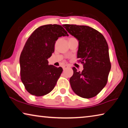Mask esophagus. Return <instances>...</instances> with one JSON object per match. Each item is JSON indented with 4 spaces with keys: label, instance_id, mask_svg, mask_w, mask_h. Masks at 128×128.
Here are the masks:
<instances>
[{
    "label": "esophagus",
    "instance_id": "34e87169",
    "mask_svg": "<svg viewBox=\"0 0 128 128\" xmlns=\"http://www.w3.org/2000/svg\"><path fill=\"white\" fill-rule=\"evenodd\" d=\"M70 68V66H68V65H66V66H63V69H66V68Z\"/></svg>",
    "mask_w": 128,
    "mask_h": 128
}]
</instances>
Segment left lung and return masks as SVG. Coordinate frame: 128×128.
<instances>
[{"label":"left lung","instance_id":"8db88e82","mask_svg":"<svg viewBox=\"0 0 128 128\" xmlns=\"http://www.w3.org/2000/svg\"><path fill=\"white\" fill-rule=\"evenodd\" d=\"M64 27L78 40L77 58L84 67L82 72L72 68L71 88L82 98H93L106 85L111 70L107 41L100 32L88 26L65 24Z\"/></svg>","mask_w":128,"mask_h":128}]
</instances>
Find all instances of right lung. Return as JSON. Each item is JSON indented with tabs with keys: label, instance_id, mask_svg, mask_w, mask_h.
I'll list each match as a JSON object with an SVG mask.
<instances>
[{
	"label": "right lung",
	"instance_id": "right-lung-1",
	"mask_svg": "<svg viewBox=\"0 0 128 128\" xmlns=\"http://www.w3.org/2000/svg\"><path fill=\"white\" fill-rule=\"evenodd\" d=\"M68 36L61 25L41 26L33 32L25 43L20 57L21 80L30 94L41 96L55 88L62 72V67L48 65L59 37Z\"/></svg>",
	"mask_w": 128,
	"mask_h": 128
}]
</instances>
